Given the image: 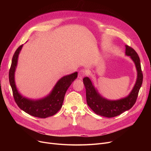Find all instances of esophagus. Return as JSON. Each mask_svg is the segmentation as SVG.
I'll use <instances>...</instances> for the list:
<instances>
[{
	"label": "esophagus",
	"instance_id": "obj_1",
	"mask_svg": "<svg viewBox=\"0 0 151 151\" xmlns=\"http://www.w3.org/2000/svg\"><path fill=\"white\" fill-rule=\"evenodd\" d=\"M85 75H86V71L84 70H81L78 73V78L79 80H82L83 77L85 76Z\"/></svg>",
	"mask_w": 151,
	"mask_h": 151
}]
</instances>
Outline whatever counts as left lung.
Returning <instances> with one entry per match:
<instances>
[{
  "mask_svg": "<svg viewBox=\"0 0 151 151\" xmlns=\"http://www.w3.org/2000/svg\"><path fill=\"white\" fill-rule=\"evenodd\" d=\"M125 55L126 56H129L133 60L137 72L136 82L128 96L117 100L108 99L103 97L99 93L89 77H85L83 79V83L86 91L87 104L97 115L113 117L120 115L125 111H128L135 104L143 78L140 59L137 52L127 45H125Z\"/></svg>",
  "mask_w": 151,
  "mask_h": 151,
  "instance_id": "1",
  "label": "left lung"
}]
</instances>
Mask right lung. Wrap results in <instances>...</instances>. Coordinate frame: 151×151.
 <instances>
[{
	"mask_svg": "<svg viewBox=\"0 0 151 151\" xmlns=\"http://www.w3.org/2000/svg\"><path fill=\"white\" fill-rule=\"evenodd\" d=\"M23 45L15 51L9 71V81L12 87L14 99L19 108L26 113L40 118H46L57 113L62 108L65 94L78 76V72L62 77L46 96L39 99H31L20 93L15 83L14 75L19 53Z\"/></svg>",
	"mask_w": 151,
	"mask_h": 151,
	"instance_id": "1",
	"label": "right lung"
}]
</instances>
